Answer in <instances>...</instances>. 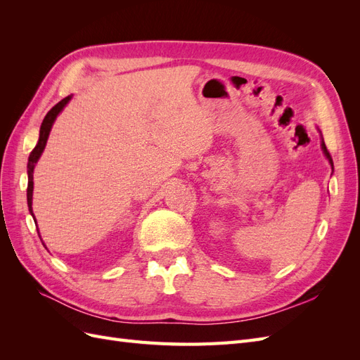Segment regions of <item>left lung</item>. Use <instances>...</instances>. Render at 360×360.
<instances>
[{
    "label": "left lung",
    "instance_id": "obj_1",
    "mask_svg": "<svg viewBox=\"0 0 360 360\" xmlns=\"http://www.w3.org/2000/svg\"><path fill=\"white\" fill-rule=\"evenodd\" d=\"M321 148H323V153H324V156L329 159V163H330V167H332V169H333V160H332V156H330V153L328 151V148H326V144H324V141L321 143Z\"/></svg>",
    "mask_w": 360,
    "mask_h": 360
}]
</instances>
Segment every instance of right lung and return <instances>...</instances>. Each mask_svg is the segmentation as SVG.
<instances>
[{
	"label": "right lung",
	"mask_w": 360,
	"mask_h": 360,
	"mask_svg": "<svg viewBox=\"0 0 360 360\" xmlns=\"http://www.w3.org/2000/svg\"><path fill=\"white\" fill-rule=\"evenodd\" d=\"M70 99H72V96L64 97V99L60 101L56 106H53L52 110L46 114V117L43 118L41 126H40L39 143H37V146L34 147V150L31 151L30 158H28V188H27V201H28V209H30V213L32 214V217H34V213H32V207H31V204H32V184H34V183H32V172H34L36 163H37L39 158L41 156L43 150H45L46 141H48V136H49V132H51L53 122H56L57 115L63 111V108L69 103ZM39 237H40V234H39Z\"/></svg>",
	"instance_id": "add662e5"
}]
</instances>
